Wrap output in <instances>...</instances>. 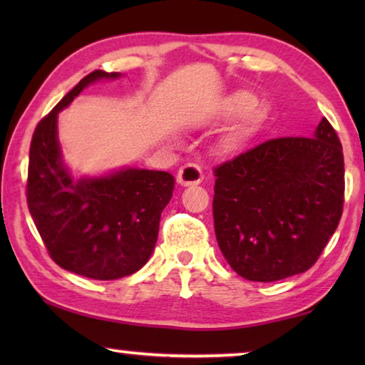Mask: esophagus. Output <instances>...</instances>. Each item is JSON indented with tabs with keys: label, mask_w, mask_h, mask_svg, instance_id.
Returning a JSON list of instances; mask_svg holds the SVG:
<instances>
[{
	"label": "esophagus",
	"mask_w": 365,
	"mask_h": 365,
	"mask_svg": "<svg viewBox=\"0 0 365 365\" xmlns=\"http://www.w3.org/2000/svg\"><path fill=\"white\" fill-rule=\"evenodd\" d=\"M202 178H205V174H202L201 168H197L195 164H185L177 174V182L180 183L182 187H190V185L201 183Z\"/></svg>",
	"instance_id": "esophagus-1"
}]
</instances>
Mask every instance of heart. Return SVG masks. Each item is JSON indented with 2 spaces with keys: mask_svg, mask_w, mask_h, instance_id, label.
Wrapping results in <instances>:
<instances>
[{
  "mask_svg": "<svg viewBox=\"0 0 365 365\" xmlns=\"http://www.w3.org/2000/svg\"><path fill=\"white\" fill-rule=\"evenodd\" d=\"M251 96L248 95H243V93H238V95H233L227 100V103L224 104V108L219 113L220 117H233V115H238V114H243L246 109L251 106ZM257 123V115L256 114H251L246 117V119L240 123V125L235 128L233 133L230 135V143L232 145H237V143H242V141L248 137L251 133L252 128Z\"/></svg>",
  "mask_w": 365,
  "mask_h": 365,
  "instance_id": "b5f03b06",
  "label": "heart"
}]
</instances>
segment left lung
Masks as SVG:
<instances>
[{
  "label": "left lung",
  "instance_id": "obj_1",
  "mask_svg": "<svg viewBox=\"0 0 365 365\" xmlns=\"http://www.w3.org/2000/svg\"><path fill=\"white\" fill-rule=\"evenodd\" d=\"M343 195V148L325 117L312 137L265 141L215 169L222 255L251 282L302 274L335 233Z\"/></svg>",
  "mask_w": 365,
  "mask_h": 365
}]
</instances>
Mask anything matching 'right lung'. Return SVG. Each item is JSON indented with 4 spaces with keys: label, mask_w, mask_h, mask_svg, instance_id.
Wrapping results in <instances>:
<instances>
[{
    "label": "right lung",
    "mask_w": 365,
    "mask_h": 365,
    "mask_svg": "<svg viewBox=\"0 0 365 365\" xmlns=\"http://www.w3.org/2000/svg\"><path fill=\"white\" fill-rule=\"evenodd\" d=\"M120 77V72L88 73L36 125L30 143L27 202L36 230L59 267L95 280H117L143 267L175 187L164 170L120 168L76 175L66 164L59 113L86 86Z\"/></svg>",
    "instance_id": "add662e5"
}]
</instances>
